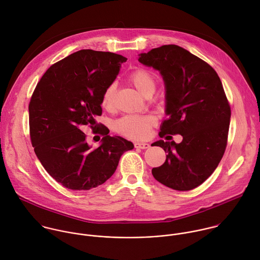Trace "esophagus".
Listing matches in <instances>:
<instances>
[{"label":"esophagus","mask_w":260,"mask_h":260,"mask_svg":"<svg viewBox=\"0 0 260 260\" xmlns=\"http://www.w3.org/2000/svg\"><path fill=\"white\" fill-rule=\"evenodd\" d=\"M135 147H136V148H139V149H148V148H150V145L147 144V143H140V142H137V143H135Z\"/></svg>","instance_id":"1"}]
</instances>
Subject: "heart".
I'll return each instance as SVG.
<instances>
[{
    "label": "heart",
    "mask_w": 260,
    "mask_h": 260,
    "mask_svg": "<svg viewBox=\"0 0 260 260\" xmlns=\"http://www.w3.org/2000/svg\"><path fill=\"white\" fill-rule=\"evenodd\" d=\"M133 86L145 96H151L156 89V80L154 76L146 69L139 68L133 71L128 77ZM116 85L109 84L101 96V106L112 111L115 107ZM156 124V119L152 115L127 114L118 118L114 123V129L119 135L129 139H145L149 136L151 128Z\"/></svg>",
    "instance_id": "obj_1"
}]
</instances>
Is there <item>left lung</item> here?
Returning <instances> with one entry per match:
<instances>
[{
    "mask_svg": "<svg viewBox=\"0 0 260 260\" xmlns=\"http://www.w3.org/2000/svg\"><path fill=\"white\" fill-rule=\"evenodd\" d=\"M139 60L160 71L165 82L168 118L159 136L183 137L180 144H153L167 156L152 174L167 187L191 190L213 174L227 147L231 107L220 77L207 61L175 44L141 53Z\"/></svg>",
    "mask_w": 260,
    "mask_h": 260,
    "instance_id": "obj_1",
    "label": "left lung"
}]
</instances>
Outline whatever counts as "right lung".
<instances>
[{"label":"right lung","instance_id":"1","mask_svg":"<svg viewBox=\"0 0 260 260\" xmlns=\"http://www.w3.org/2000/svg\"><path fill=\"white\" fill-rule=\"evenodd\" d=\"M126 57L107 51L82 49L50 66L37 83L29 102V134L34 152L47 173L62 186L89 190L115 172L132 142L108 136L97 123L101 96L115 80ZM89 125L103 144L92 149L80 131Z\"/></svg>","mask_w":260,"mask_h":260}]
</instances>
